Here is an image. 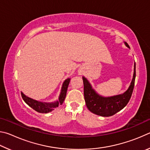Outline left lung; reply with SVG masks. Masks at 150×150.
Instances as JSON below:
<instances>
[{
    "label": "left lung",
    "instance_id": "left-lung-1",
    "mask_svg": "<svg viewBox=\"0 0 150 150\" xmlns=\"http://www.w3.org/2000/svg\"><path fill=\"white\" fill-rule=\"evenodd\" d=\"M124 44L130 48L126 42ZM136 78V63H134L133 79L130 87L123 94L108 96H100L93 89L88 81L83 77L84 84V97L86 105L91 112L101 116H110L121 110L126 106L130 100L133 92Z\"/></svg>",
    "mask_w": 150,
    "mask_h": 150
}]
</instances>
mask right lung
Wrapping results in <instances>:
<instances>
[{"mask_svg": "<svg viewBox=\"0 0 150 150\" xmlns=\"http://www.w3.org/2000/svg\"><path fill=\"white\" fill-rule=\"evenodd\" d=\"M71 79L68 78L67 79L65 80L64 82L63 83L62 90H61V93L58 98V100L55 101L54 103H44V102H40V101L35 100L34 99H32L31 98H29L26 96L24 94L21 92L22 97L28 105L30 107L32 108L35 111L38 112L40 113H48L50 112H52L54 110L55 108L57 107L59 105H62L63 101H64L66 94H67V91L68 88V85L70 82Z\"/></svg>", "mask_w": 150, "mask_h": 150, "instance_id": "add662e5", "label": "right lung"}]
</instances>
